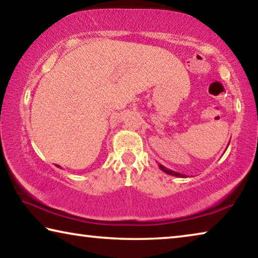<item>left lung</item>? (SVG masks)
Listing matches in <instances>:
<instances>
[{
	"label": "left lung",
	"mask_w": 258,
	"mask_h": 258,
	"mask_svg": "<svg viewBox=\"0 0 258 258\" xmlns=\"http://www.w3.org/2000/svg\"><path fill=\"white\" fill-rule=\"evenodd\" d=\"M159 168L161 169V171H163L164 173H166V174H169V175H173V176H177V177H186L185 175H183V174H180V173H176V172H174V171H171V169H168V168H166L165 166H163V165H160L159 164Z\"/></svg>",
	"instance_id": "8db88e82"
}]
</instances>
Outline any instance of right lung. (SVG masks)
I'll list each match as a JSON object with an SVG mask.
<instances>
[{
    "label": "right lung",
    "instance_id": "1",
    "mask_svg": "<svg viewBox=\"0 0 258 258\" xmlns=\"http://www.w3.org/2000/svg\"><path fill=\"white\" fill-rule=\"evenodd\" d=\"M55 166H56V167H60V166H59V165H55ZM60 168H61V167H60Z\"/></svg>",
    "mask_w": 258,
    "mask_h": 258
}]
</instances>
